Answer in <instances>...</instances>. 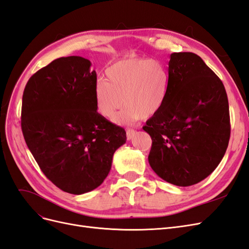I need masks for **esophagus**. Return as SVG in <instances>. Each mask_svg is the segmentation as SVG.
<instances>
[{
    "instance_id": "1",
    "label": "esophagus",
    "mask_w": 249,
    "mask_h": 249,
    "mask_svg": "<svg viewBox=\"0 0 249 249\" xmlns=\"http://www.w3.org/2000/svg\"><path fill=\"white\" fill-rule=\"evenodd\" d=\"M136 134H137V132L135 131V130H132V129L126 130V138H127V140H131Z\"/></svg>"
}]
</instances>
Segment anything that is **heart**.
<instances>
[{
	"instance_id": "obj_1",
	"label": "heart",
	"mask_w": 249,
	"mask_h": 249,
	"mask_svg": "<svg viewBox=\"0 0 249 249\" xmlns=\"http://www.w3.org/2000/svg\"><path fill=\"white\" fill-rule=\"evenodd\" d=\"M170 77L162 62L148 58H124L106 70V81L99 79L93 87L95 109L117 124H132L141 117L159 112L167 99Z\"/></svg>"
}]
</instances>
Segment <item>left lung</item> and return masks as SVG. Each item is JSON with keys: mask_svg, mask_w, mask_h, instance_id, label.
Here are the masks:
<instances>
[{"mask_svg": "<svg viewBox=\"0 0 249 249\" xmlns=\"http://www.w3.org/2000/svg\"><path fill=\"white\" fill-rule=\"evenodd\" d=\"M169 91L143 130L152 137L150 167L166 182L199 183L220 163L229 145V101L221 80L193 53H172Z\"/></svg>", "mask_w": 249, "mask_h": 249, "instance_id": "left-lung-1", "label": "left lung"}]
</instances>
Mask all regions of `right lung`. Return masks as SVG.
Wrapping results in <instances>:
<instances>
[{
	"label": "right lung",
	"instance_id": "add662e5",
	"mask_svg": "<svg viewBox=\"0 0 249 249\" xmlns=\"http://www.w3.org/2000/svg\"><path fill=\"white\" fill-rule=\"evenodd\" d=\"M80 56L52 61L29 79L22 94L21 131L30 152L51 182L84 194L107 178L125 131L96 112L95 71Z\"/></svg>",
	"mask_w": 249,
	"mask_h": 249
}]
</instances>
